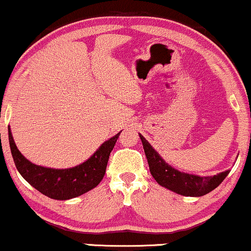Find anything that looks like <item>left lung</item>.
<instances>
[{
	"mask_svg": "<svg viewBox=\"0 0 251 251\" xmlns=\"http://www.w3.org/2000/svg\"><path fill=\"white\" fill-rule=\"evenodd\" d=\"M139 137L142 139L152 177L161 186L177 194L184 195V197H202L217 188L230 173V170H226L218 175L206 176V177L181 173L166 163L142 134H139Z\"/></svg>",
	"mask_w": 251,
	"mask_h": 251,
	"instance_id": "left-lung-1",
	"label": "left lung"
}]
</instances>
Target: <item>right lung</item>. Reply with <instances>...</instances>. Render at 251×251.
I'll use <instances>...</instances> for the list:
<instances>
[{"label": "right lung", "mask_w": 251, "mask_h": 251, "mask_svg": "<svg viewBox=\"0 0 251 251\" xmlns=\"http://www.w3.org/2000/svg\"><path fill=\"white\" fill-rule=\"evenodd\" d=\"M119 134L120 132L104 142L94 155L79 166L69 169H52L35 166L25 158L14 143L10 128L8 130L10 151L16 169L37 191L56 200L79 197L101 182L106 173L111 151L119 138Z\"/></svg>", "instance_id": "obj_1"}]
</instances>
